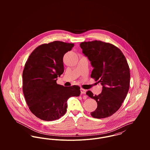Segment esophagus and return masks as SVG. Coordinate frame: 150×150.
<instances>
[{
    "mask_svg": "<svg viewBox=\"0 0 150 150\" xmlns=\"http://www.w3.org/2000/svg\"><path fill=\"white\" fill-rule=\"evenodd\" d=\"M80 92H81V94H86V90L84 89H83V88H81L80 89Z\"/></svg>",
    "mask_w": 150,
    "mask_h": 150,
    "instance_id": "obj_1",
    "label": "esophagus"
}]
</instances>
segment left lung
I'll return each mask as SVG.
<instances>
[{"label":"left lung","instance_id":"left-lung-1","mask_svg":"<svg viewBox=\"0 0 150 150\" xmlns=\"http://www.w3.org/2000/svg\"><path fill=\"white\" fill-rule=\"evenodd\" d=\"M80 45L93 67L91 78L103 86L98 95H93L90 91L86 92L98 104L91 115L99 119L110 117L121 106L128 92L130 70L126 58L118 47L110 43L94 40L82 42Z\"/></svg>","mask_w":150,"mask_h":150}]
</instances>
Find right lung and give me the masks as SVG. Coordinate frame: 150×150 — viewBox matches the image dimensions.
Masks as SVG:
<instances>
[{
	"mask_svg": "<svg viewBox=\"0 0 150 150\" xmlns=\"http://www.w3.org/2000/svg\"><path fill=\"white\" fill-rule=\"evenodd\" d=\"M73 43L54 41L36 47L26 61L22 73V90L30 111L43 121L59 119L66 112L67 99L79 96L77 86H64L57 83L64 73L63 58Z\"/></svg>",
	"mask_w": 150,
	"mask_h": 150,
	"instance_id": "1",
	"label": "right lung"
}]
</instances>
